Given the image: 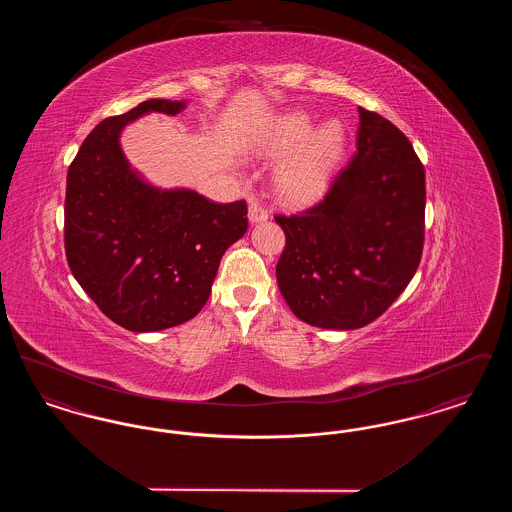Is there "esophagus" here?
<instances>
[{
  "mask_svg": "<svg viewBox=\"0 0 512 512\" xmlns=\"http://www.w3.org/2000/svg\"><path fill=\"white\" fill-rule=\"evenodd\" d=\"M268 219V211L265 207H261L259 203H251L249 205V222L257 224V222H265Z\"/></svg>",
  "mask_w": 512,
  "mask_h": 512,
  "instance_id": "obj_1",
  "label": "esophagus"
}]
</instances>
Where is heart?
Listing matches in <instances>:
<instances>
[{"label": "heart", "instance_id": "obj_1", "mask_svg": "<svg viewBox=\"0 0 512 512\" xmlns=\"http://www.w3.org/2000/svg\"><path fill=\"white\" fill-rule=\"evenodd\" d=\"M345 142L347 132L338 119L315 128V119L309 113L292 111L268 128L259 153L267 159L288 155L276 171V192L292 205H305L326 188L345 153Z\"/></svg>", "mask_w": 512, "mask_h": 512}]
</instances>
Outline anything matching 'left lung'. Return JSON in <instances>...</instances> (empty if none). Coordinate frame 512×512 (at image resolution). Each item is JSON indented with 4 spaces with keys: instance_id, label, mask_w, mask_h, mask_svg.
<instances>
[{
    "instance_id": "left-lung-1",
    "label": "left lung",
    "mask_w": 512,
    "mask_h": 512,
    "mask_svg": "<svg viewBox=\"0 0 512 512\" xmlns=\"http://www.w3.org/2000/svg\"><path fill=\"white\" fill-rule=\"evenodd\" d=\"M426 182L407 136L359 107L357 151L328 194L301 215L274 217L286 234L276 265L293 315L355 330L403 293L424 245Z\"/></svg>"
}]
</instances>
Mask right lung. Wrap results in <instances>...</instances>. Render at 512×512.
Here are the masks:
<instances>
[{
	"label": "right lung",
	"mask_w": 512,
	"mask_h": 512,
	"mask_svg": "<svg viewBox=\"0 0 512 512\" xmlns=\"http://www.w3.org/2000/svg\"><path fill=\"white\" fill-rule=\"evenodd\" d=\"M184 107V99H147L99 122L67 172L69 267L101 313L130 332H159L194 318L224 251L247 230L245 201L213 203L188 188H157L124 157L126 124Z\"/></svg>",
	"instance_id": "add662e5"
}]
</instances>
